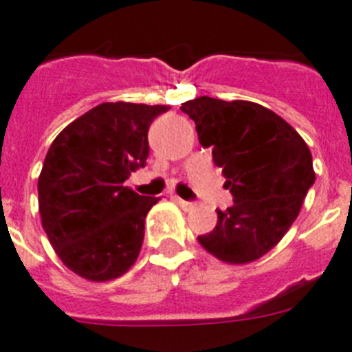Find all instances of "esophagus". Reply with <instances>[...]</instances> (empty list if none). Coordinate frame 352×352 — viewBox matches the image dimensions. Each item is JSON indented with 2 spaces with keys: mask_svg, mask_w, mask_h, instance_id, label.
Wrapping results in <instances>:
<instances>
[{
  "mask_svg": "<svg viewBox=\"0 0 352 352\" xmlns=\"http://www.w3.org/2000/svg\"><path fill=\"white\" fill-rule=\"evenodd\" d=\"M173 199H175L177 204H179L180 207L184 208V210H191V208L196 207L195 201H188V199H182V198H179V196H175V198H173Z\"/></svg>",
  "mask_w": 352,
  "mask_h": 352,
  "instance_id": "34e87169",
  "label": "esophagus"
}]
</instances>
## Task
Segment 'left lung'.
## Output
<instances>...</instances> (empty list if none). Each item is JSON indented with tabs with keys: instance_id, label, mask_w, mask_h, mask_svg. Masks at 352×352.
<instances>
[{
	"instance_id": "left-lung-1",
	"label": "left lung",
	"mask_w": 352,
	"mask_h": 352,
	"mask_svg": "<svg viewBox=\"0 0 352 352\" xmlns=\"http://www.w3.org/2000/svg\"><path fill=\"white\" fill-rule=\"evenodd\" d=\"M180 110L195 121L199 144L212 148L233 196L198 242L226 263L261 258L286 235L314 184L309 147L283 117L252 101L201 96Z\"/></svg>"
}]
</instances>
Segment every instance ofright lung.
Wrapping results in <instances>:
<instances>
[{
    "label": "right lung",
    "mask_w": 352,
    "mask_h": 352,
    "mask_svg": "<svg viewBox=\"0 0 352 352\" xmlns=\"http://www.w3.org/2000/svg\"><path fill=\"white\" fill-rule=\"evenodd\" d=\"M168 105L101 103L66 126L38 179L42 224L61 261L89 280L124 274L140 254L157 198L124 186L144 168L147 133Z\"/></svg>",
    "instance_id": "add662e5"
}]
</instances>
